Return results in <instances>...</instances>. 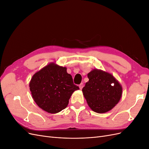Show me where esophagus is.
<instances>
[{"label": "esophagus", "instance_id": "1", "mask_svg": "<svg viewBox=\"0 0 149 149\" xmlns=\"http://www.w3.org/2000/svg\"><path fill=\"white\" fill-rule=\"evenodd\" d=\"M83 86H84L83 83H81V84L79 85V89H82V88H83Z\"/></svg>", "mask_w": 149, "mask_h": 149}]
</instances>
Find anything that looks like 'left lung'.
<instances>
[{
  "label": "left lung",
  "mask_w": 149,
  "mask_h": 149,
  "mask_svg": "<svg viewBox=\"0 0 149 149\" xmlns=\"http://www.w3.org/2000/svg\"><path fill=\"white\" fill-rule=\"evenodd\" d=\"M89 81L83 88V95L91 109L97 113L111 110L120 101L123 88L113 76L94 69L88 74Z\"/></svg>",
  "instance_id": "obj_1"
}]
</instances>
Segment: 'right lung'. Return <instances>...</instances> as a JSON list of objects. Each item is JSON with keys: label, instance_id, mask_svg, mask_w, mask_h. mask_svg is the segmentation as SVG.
<instances>
[{"label": "right lung", "instance_id": "right-lung-1", "mask_svg": "<svg viewBox=\"0 0 149 149\" xmlns=\"http://www.w3.org/2000/svg\"><path fill=\"white\" fill-rule=\"evenodd\" d=\"M31 96L43 111L55 114L65 109L73 93L79 89L74 84L66 68L51 63L35 73L29 83Z\"/></svg>", "mask_w": 149, "mask_h": 149}]
</instances>
